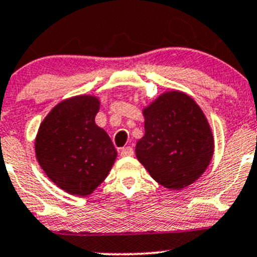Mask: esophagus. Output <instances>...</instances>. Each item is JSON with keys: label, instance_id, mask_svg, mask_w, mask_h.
Wrapping results in <instances>:
<instances>
[{"label": "esophagus", "instance_id": "esophagus-1", "mask_svg": "<svg viewBox=\"0 0 257 257\" xmlns=\"http://www.w3.org/2000/svg\"><path fill=\"white\" fill-rule=\"evenodd\" d=\"M134 154V150L132 147H125L120 150V157H131Z\"/></svg>", "mask_w": 257, "mask_h": 257}]
</instances>
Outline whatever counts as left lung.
<instances>
[{
  "instance_id": "left-lung-1",
  "label": "left lung",
  "mask_w": 257,
  "mask_h": 257,
  "mask_svg": "<svg viewBox=\"0 0 257 257\" xmlns=\"http://www.w3.org/2000/svg\"><path fill=\"white\" fill-rule=\"evenodd\" d=\"M136 155L150 177L170 190L195 183L214 155L211 128L198 103L180 90L160 94L143 109Z\"/></svg>"
}]
</instances>
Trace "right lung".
I'll use <instances>...</instances> for the list:
<instances>
[{"label":"right lung","instance_id":"obj_1","mask_svg":"<svg viewBox=\"0 0 257 257\" xmlns=\"http://www.w3.org/2000/svg\"><path fill=\"white\" fill-rule=\"evenodd\" d=\"M98 97L76 95L59 102L38 128L36 158L46 175L71 195H90L109 174L116 150L95 124Z\"/></svg>","mask_w":257,"mask_h":257}]
</instances>
